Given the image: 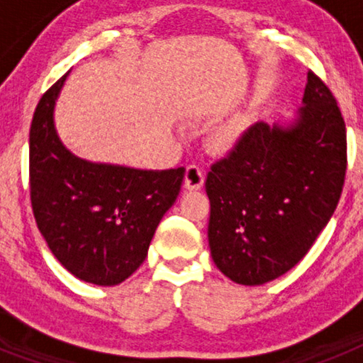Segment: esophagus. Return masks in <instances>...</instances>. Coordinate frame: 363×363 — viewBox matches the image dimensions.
<instances>
[{"label":"esophagus","mask_w":363,"mask_h":363,"mask_svg":"<svg viewBox=\"0 0 363 363\" xmlns=\"http://www.w3.org/2000/svg\"><path fill=\"white\" fill-rule=\"evenodd\" d=\"M205 174L198 165H189L185 171V189L189 191H198L203 185Z\"/></svg>","instance_id":"obj_1"}]
</instances>
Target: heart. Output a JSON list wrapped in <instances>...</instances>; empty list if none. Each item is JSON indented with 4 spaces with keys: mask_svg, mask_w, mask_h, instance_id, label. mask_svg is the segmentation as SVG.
<instances>
[{
    "mask_svg": "<svg viewBox=\"0 0 363 363\" xmlns=\"http://www.w3.org/2000/svg\"><path fill=\"white\" fill-rule=\"evenodd\" d=\"M229 142H230L229 134H221V136L218 138V143H220V145H227Z\"/></svg>",
    "mask_w": 363,
    "mask_h": 363,
    "instance_id": "b5f03b06",
    "label": "heart"
}]
</instances>
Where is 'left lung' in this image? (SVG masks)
Here are the masks:
<instances>
[{
	"instance_id": "1",
	"label": "left lung",
	"mask_w": 363,
	"mask_h": 363,
	"mask_svg": "<svg viewBox=\"0 0 363 363\" xmlns=\"http://www.w3.org/2000/svg\"><path fill=\"white\" fill-rule=\"evenodd\" d=\"M301 104L287 123L251 125L207 174L211 256L236 284L264 285L293 269L338 205L347 169L344 118L313 72Z\"/></svg>"
}]
</instances>
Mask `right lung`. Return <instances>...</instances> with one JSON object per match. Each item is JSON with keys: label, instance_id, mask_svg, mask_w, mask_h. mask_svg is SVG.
Returning a JSON list of instances; mask_svg holds the SVG:
<instances>
[{"label": "right lung", "instance_id": "add662e5", "mask_svg": "<svg viewBox=\"0 0 363 363\" xmlns=\"http://www.w3.org/2000/svg\"><path fill=\"white\" fill-rule=\"evenodd\" d=\"M69 72L41 96L30 125V201L38 229L70 274L118 285L147 258L185 169L143 171L74 156L57 138L54 107Z\"/></svg>", "mask_w": 363, "mask_h": 363}]
</instances>
